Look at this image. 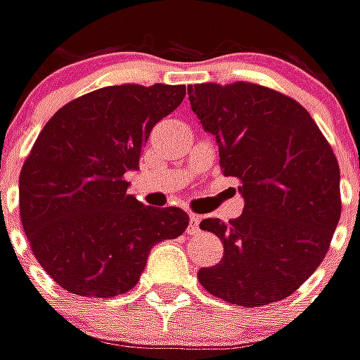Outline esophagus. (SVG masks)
Segmentation results:
<instances>
[{
	"mask_svg": "<svg viewBox=\"0 0 360 360\" xmlns=\"http://www.w3.org/2000/svg\"><path fill=\"white\" fill-rule=\"evenodd\" d=\"M200 216L198 214H189V228H187V234H198L200 232Z\"/></svg>",
	"mask_w": 360,
	"mask_h": 360,
	"instance_id": "1",
	"label": "esophagus"
}]
</instances>
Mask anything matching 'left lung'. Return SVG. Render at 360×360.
Returning a JSON list of instances; mask_svg holds the SVG:
<instances>
[{
	"instance_id": "8db88e82",
	"label": "left lung",
	"mask_w": 360,
	"mask_h": 360,
	"mask_svg": "<svg viewBox=\"0 0 360 360\" xmlns=\"http://www.w3.org/2000/svg\"><path fill=\"white\" fill-rule=\"evenodd\" d=\"M187 94L218 140L222 173L240 181L244 198V212L228 224L201 220L222 240L224 257L198 279L228 304L281 302L324 261L340 220L334 150L306 108L271 87L198 83Z\"/></svg>"
}]
</instances>
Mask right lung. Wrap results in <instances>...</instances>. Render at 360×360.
I'll use <instances>...</instances> for the list:
<instances>
[{
  "instance_id": "obj_1",
  "label": "right lung",
  "mask_w": 360,
  "mask_h": 360,
  "mask_svg": "<svg viewBox=\"0 0 360 360\" xmlns=\"http://www.w3.org/2000/svg\"><path fill=\"white\" fill-rule=\"evenodd\" d=\"M185 85H110L54 114L20 171V220L34 257L81 297L136 285L150 248L185 232L181 207H150L128 193L155 124L175 112Z\"/></svg>"
}]
</instances>
